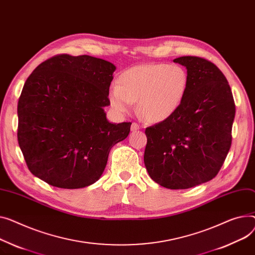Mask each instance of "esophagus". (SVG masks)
I'll return each mask as SVG.
<instances>
[{
  "mask_svg": "<svg viewBox=\"0 0 255 255\" xmlns=\"http://www.w3.org/2000/svg\"><path fill=\"white\" fill-rule=\"evenodd\" d=\"M138 129H140V126L137 123H132L131 124V131H136Z\"/></svg>",
  "mask_w": 255,
  "mask_h": 255,
  "instance_id": "34e87169",
  "label": "esophagus"
}]
</instances>
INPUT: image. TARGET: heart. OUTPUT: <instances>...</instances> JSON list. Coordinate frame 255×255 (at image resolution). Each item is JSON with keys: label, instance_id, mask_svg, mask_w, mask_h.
<instances>
[{"label": "heart", "instance_id": "1", "mask_svg": "<svg viewBox=\"0 0 255 255\" xmlns=\"http://www.w3.org/2000/svg\"><path fill=\"white\" fill-rule=\"evenodd\" d=\"M189 88V75L178 64L149 63L123 72L109 92L113 109L119 113L131 110L137 101L144 120L160 123L180 108Z\"/></svg>", "mask_w": 255, "mask_h": 255}]
</instances>
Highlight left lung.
I'll list each match as a JSON object with an SVG mask.
<instances>
[{"label": "left lung", "mask_w": 255, "mask_h": 255, "mask_svg": "<svg viewBox=\"0 0 255 255\" xmlns=\"http://www.w3.org/2000/svg\"><path fill=\"white\" fill-rule=\"evenodd\" d=\"M189 88L178 111L145 129L144 165L150 178L185 190L214 178L232 144L236 107L228 80L207 59L181 56Z\"/></svg>", "instance_id": "8db88e82"}]
</instances>
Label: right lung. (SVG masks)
Instances as JSON below:
<instances>
[{"label":"right lung","instance_id":"add662e5","mask_svg":"<svg viewBox=\"0 0 255 255\" xmlns=\"http://www.w3.org/2000/svg\"><path fill=\"white\" fill-rule=\"evenodd\" d=\"M116 66L89 55L60 54L38 65L18 100L17 138L29 171L50 185L96 182L130 122L110 123L105 107Z\"/></svg>","mask_w":255,"mask_h":255}]
</instances>
